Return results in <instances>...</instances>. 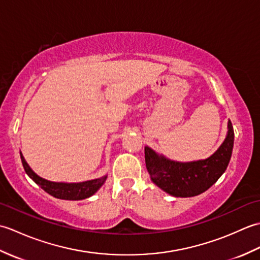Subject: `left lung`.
<instances>
[{
    "mask_svg": "<svg viewBox=\"0 0 260 260\" xmlns=\"http://www.w3.org/2000/svg\"><path fill=\"white\" fill-rule=\"evenodd\" d=\"M234 128L228 121V134L217 152L206 159L175 162L145 147V163L151 180L173 197L189 198L201 194L213 185L227 169L234 147Z\"/></svg>",
    "mask_w": 260,
    "mask_h": 260,
    "instance_id": "left-lung-1",
    "label": "left lung"
}]
</instances>
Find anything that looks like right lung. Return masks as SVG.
Masks as SVG:
<instances>
[{
  "mask_svg": "<svg viewBox=\"0 0 260 260\" xmlns=\"http://www.w3.org/2000/svg\"><path fill=\"white\" fill-rule=\"evenodd\" d=\"M20 156L25 173L30 176V179L35 181L39 186H41L42 190H45L50 196L57 199H62V200H82V199L89 198L93 193H96L99 190V187L105 183V181L107 179V175H105L99 179L79 182V183L51 182L40 178V176L33 172L31 168L25 162V159L21 152Z\"/></svg>",
  "mask_w": 260,
  "mask_h": 260,
  "instance_id": "add662e5",
  "label": "right lung"
}]
</instances>
